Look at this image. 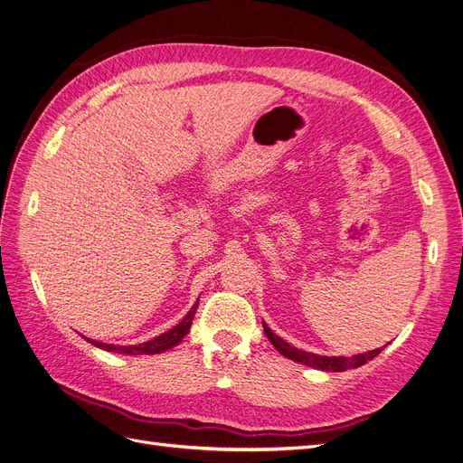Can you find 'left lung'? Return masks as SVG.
<instances>
[{
    "label": "left lung",
    "mask_w": 463,
    "mask_h": 463,
    "mask_svg": "<svg viewBox=\"0 0 463 463\" xmlns=\"http://www.w3.org/2000/svg\"><path fill=\"white\" fill-rule=\"evenodd\" d=\"M263 332H266L268 339L271 341V345L280 352L282 356L290 358L298 364L320 369V371L339 373V371H346V369H354V367H360V365L367 364L369 360H373L375 356H379L381 352L384 350V346H381V348L369 350V352H364V354H356V356H350V358H346V356H318V354H313V352H305V350H299V348L288 345L284 339L275 335L271 329L268 327L266 322H263Z\"/></svg>",
    "instance_id": "left-lung-1"
}]
</instances>
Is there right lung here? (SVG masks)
<instances>
[{"label":"right lung","mask_w":463,"mask_h":463,"mask_svg":"<svg viewBox=\"0 0 463 463\" xmlns=\"http://www.w3.org/2000/svg\"><path fill=\"white\" fill-rule=\"evenodd\" d=\"M197 303L192 307V309L188 311V315L175 326L171 327L169 332L154 337L146 343H139V345H129V346H118V345H107V343H99V341H94V339H86L88 343H92L94 346L98 348H103V350H109V352H118V354H129V356H137V354H162V352L173 348L175 345H179L183 341V337L190 332V326H192V320H194V315H195V309H197Z\"/></svg>","instance_id":"add662e5"}]
</instances>
